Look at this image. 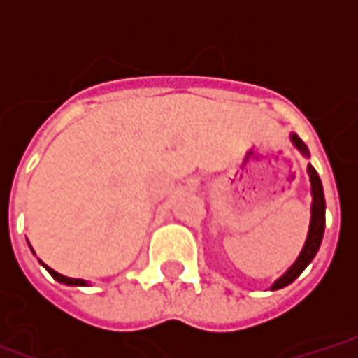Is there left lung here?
Instances as JSON below:
<instances>
[{
    "label": "left lung",
    "instance_id": "8db88e82",
    "mask_svg": "<svg viewBox=\"0 0 358 358\" xmlns=\"http://www.w3.org/2000/svg\"><path fill=\"white\" fill-rule=\"evenodd\" d=\"M292 141H293V145L299 149L303 155L308 157L307 145L303 143V140H301L297 134H292ZM307 172H308V178H310V194H313V205H310V224H308L307 240H305V245H303V249H301L297 261L287 268V272H285L284 276L278 278L270 289H282V287H285V285L292 284L293 280L299 276L301 272L307 268L308 263L315 259L316 251H318L320 243H322L324 226H326V201H324L322 182H320V178H318V174H316L313 164H308Z\"/></svg>",
    "mask_w": 358,
    "mask_h": 358
}]
</instances>
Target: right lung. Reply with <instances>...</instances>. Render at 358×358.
I'll use <instances>...</instances> for the list:
<instances>
[{"mask_svg":"<svg viewBox=\"0 0 358 358\" xmlns=\"http://www.w3.org/2000/svg\"><path fill=\"white\" fill-rule=\"evenodd\" d=\"M30 249H32V248H30ZM38 261H40V259H38ZM40 263H42V261H40ZM42 266H45V270H48V272H50L51 276L55 278L57 282H61V284H66V285H88V282H86V280H80V278L63 276V274H59V272H55V270L50 268L48 264H43V263H42Z\"/></svg>","mask_w":358,"mask_h":358,"instance_id":"1","label":"right lung"}]
</instances>
